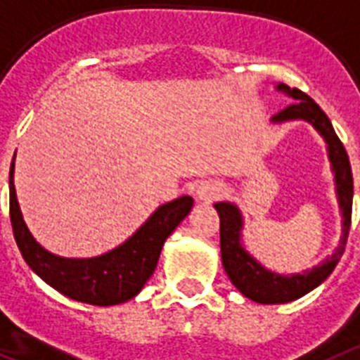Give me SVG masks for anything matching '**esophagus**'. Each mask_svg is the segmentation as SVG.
I'll return each mask as SVG.
<instances>
[{
  "label": "esophagus",
  "mask_w": 360,
  "mask_h": 360,
  "mask_svg": "<svg viewBox=\"0 0 360 360\" xmlns=\"http://www.w3.org/2000/svg\"><path fill=\"white\" fill-rule=\"evenodd\" d=\"M221 192H224V183L218 179H205L201 181L198 188H195V194L198 198L203 201H212L216 198H220Z\"/></svg>",
  "instance_id": "34e87169"
}]
</instances>
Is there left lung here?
Masks as SVG:
<instances>
[{"mask_svg":"<svg viewBox=\"0 0 360 360\" xmlns=\"http://www.w3.org/2000/svg\"><path fill=\"white\" fill-rule=\"evenodd\" d=\"M277 89L285 90L286 94L292 96L296 101L285 107L283 110H279L274 116L276 122L296 118L307 120L326 136L327 144H329V159H331L333 168H335V177H337L338 200H340L342 216H344V235L340 238L338 250L323 264L316 266V268H312L311 271H305V274L283 277L264 270L261 264H257L246 251L242 250V220L236 207H233L231 203H216L214 207L218 210V216H220V250L224 268H226L231 283L244 296L257 303L292 302V300L305 296L307 292H311L320 283L326 281L327 277L331 276V271L335 270V266L338 264L340 257L344 255L347 235H349V226H352L353 175L346 148H344V144L338 139V134L333 129L327 114L320 109V105L311 96H307L300 89L290 90L286 84H277Z\"/></svg>","mask_w":360,"mask_h":360,"instance_id":"1","label":"left lung"}]
</instances>
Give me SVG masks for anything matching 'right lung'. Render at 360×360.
<instances>
[{
    "mask_svg": "<svg viewBox=\"0 0 360 360\" xmlns=\"http://www.w3.org/2000/svg\"><path fill=\"white\" fill-rule=\"evenodd\" d=\"M14 160L8 175V212L14 240L29 268L64 296L90 305H118L142 290L153 276L160 250L168 236L190 212L194 200L183 195L155 210L151 218L122 246L96 259H63L37 244L20 212L13 183Z\"/></svg>",
    "mask_w": 360,
    "mask_h": 360,
    "instance_id": "right-lung-1",
    "label": "right lung"
}]
</instances>
